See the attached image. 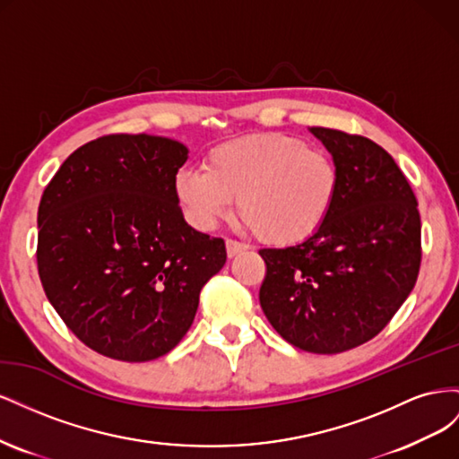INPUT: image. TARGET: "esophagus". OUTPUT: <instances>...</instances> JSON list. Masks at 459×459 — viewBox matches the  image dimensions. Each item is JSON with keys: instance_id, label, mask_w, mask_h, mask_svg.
I'll return each mask as SVG.
<instances>
[{"instance_id": "esophagus-1", "label": "esophagus", "mask_w": 459, "mask_h": 459, "mask_svg": "<svg viewBox=\"0 0 459 459\" xmlns=\"http://www.w3.org/2000/svg\"><path fill=\"white\" fill-rule=\"evenodd\" d=\"M247 248H248V247H247L245 243H241V241H235V239H228V241H226V251H228V256H230V258L245 253Z\"/></svg>"}]
</instances>
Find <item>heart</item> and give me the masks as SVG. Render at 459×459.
Masks as SVG:
<instances>
[{
  "label": "heart",
  "instance_id": "heart-1",
  "mask_svg": "<svg viewBox=\"0 0 459 459\" xmlns=\"http://www.w3.org/2000/svg\"><path fill=\"white\" fill-rule=\"evenodd\" d=\"M174 187L197 228L211 230L238 201L239 218L256 239L290 247L325 224L339 197L341 172L327 151L266 132L212 147L203 172H179Z\"/></svg>",
  "mask_w": 459,
  "mask_h": 459
}]
</instances>
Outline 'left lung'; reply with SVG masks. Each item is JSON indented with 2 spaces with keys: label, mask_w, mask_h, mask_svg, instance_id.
Returning <instances> with one entry per match:
<instances>
[{
  "label": "left lung",
  "mask_w": 459,
  "mask_h": 459,
  "mask_svg": "<svg viewBox=\"0 0 459 459\" xmlns=\"http://www.w3.org/2000/svg\"><path fill=\"white\" fill-rule=\"evenodd\" d=\"M341 172L325 224L287 248H262L260 307L300 351L339 354L388 325L418 281L421 218L394 159L364 135L312 128Z\"/></svg>",
  "instance_id": "left-lung-1"
}]
</instances>
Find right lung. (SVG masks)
<instances>
[{
  "instance_id": "right-lung-1",
  "label": "right lung",
  "mask_w": 459,
  "mask_h": 459,
  "mask_svg": "<svg viewBox=\"0 0 459 459\" xmlns=\"http://www.w3.org/2000/svg\"><path fill=\"white\" fill-rule=\"evenodd\" d=\"M169 137L108 134L78 147L38 206V273L65 325L122 362L170 352L193 324L226 243L186 224Z\"/></svg>"
}]
</instances>
